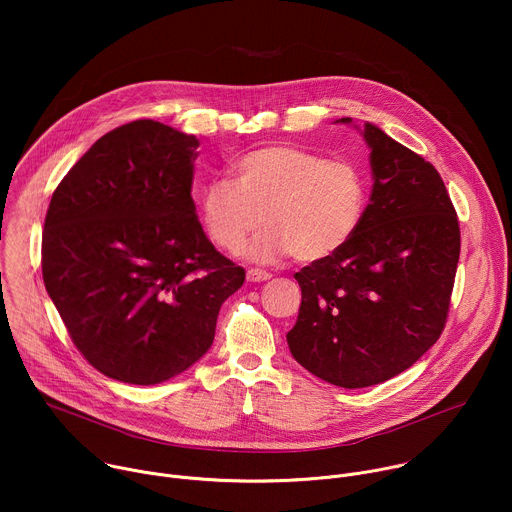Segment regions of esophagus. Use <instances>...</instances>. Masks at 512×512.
<instances>
[{
	"label": "esophagus",
	"instance_id": "1",
	"mask_svg": "<svg viewBox=\"0 0 512 512\" xmlns=\"http://www.w3.org/2000/svg\"><path fill=\"white\" fill-rule=\"evenodd\" d=\"M267 279H271V273H267L263 269H249L247 271V281H251V283H259V281H267Z\"/></svg>",
	"mask_w": 512,
	"mask_h": 512
}]
</instances>
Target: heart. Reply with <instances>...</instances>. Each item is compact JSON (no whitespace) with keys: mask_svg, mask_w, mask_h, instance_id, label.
<instances>
[{"mask_svg":"<svg viewBox=\"0 0 512 512\" xmlns=\"http://www.w3.org/2000/svg\"><path fill=\"white\" fill-rule=\"evenodd\" d=\"M369 202L364 172L350 160H328L296 145H267L235 164V180L214 178L200 192L202 223L225 251H239L263 223L247 255L318 261L358 233Z\"/></svg>","mask_w":512,"mask_h":512,"instance_id":"obj_1","label":"heart"}]
</instances>
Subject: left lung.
<instances>
[{"label": "left lung", "mask_w": 512, "mask_h": 512, "mask_svg": "<svg viewBox=\"0 0 512 512\" xmlns=\"http://www.w3.org/2000/svg\"><path fill=\"white\" fill-rule=\"evenodd\" d=\"M358 131L371 150V202L346 247L296 273L302 306L287 332L291 356L344 389L389 381L435 344L460 259L442 176L381 127Z\"/></svg>", "instance_id": "8db88e82"}]
</instances>
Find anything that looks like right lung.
<instances>
[{"mask_svg": "<svg viewBox=\"0 0 512 512\" xmlns=\"http://www.w3.org/2000/svg\"><path fill=\"white\" fill-rule=\"evenodd\" d=\"M198 145L160 121H131L97 139L52 194L44 285L72 342L109 379L158 385L190 369L245 281L196 216Z\"/></svg>", "mask_w": 512, "mask_h": 512, "instance_id": "obj_1", "label": "right lung"}]
</instances>
